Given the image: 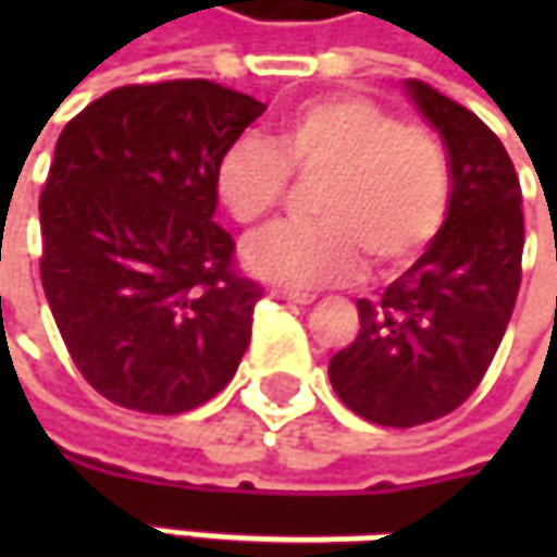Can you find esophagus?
<instances>
[{"mask_svg": "<svg viewBox=\"0 0 557 557\" xmlns=\"http://www.w3.org/2000/svg\"><path fill=\"white\" fill-rule=\"evenodd\" d=\"M272 297H278V300H285V304H300V307H307L315 300V294L310 290H290V288H272Z\"/></svg>", "mask_w": 557, "mask_h": 557, "instance_id": "obj_1", "label": "esophagus"}]
</instances>
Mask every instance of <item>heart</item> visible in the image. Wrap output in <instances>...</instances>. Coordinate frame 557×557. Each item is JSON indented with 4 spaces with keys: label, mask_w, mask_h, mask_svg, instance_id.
<instances>
[{
    "label": "heart",
    "mask_w": 557,
    "mask_h": 557,
    "mask_svg": "<svg viewBox=\"0 0 557 557\" xmlns=\"http://www.w3.org/2000/svg\"><path fill=\"white\" fill-rule=\"evenodd\" d=\"M290 176L322 180L312 225H275L245 245L260 278L322 288L356 278L366 257L399 272L434 245L449 220L453 170L434 133L362 96L294 108L275 141L238 136L216 161V198L235 223L275 213Z\"/></svg>",
    "instance_id": "obj_1"
}]
</instances>
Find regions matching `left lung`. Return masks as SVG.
Segmentation results:
<instances>
[{
  "label": "left lung",
  "mask_w": 557,
  "mask_h": 557,
  "mask_svg": "<svg viewBox=\"0 0 557 557\" xmlns=\"http://www.w3.org/2000/svg\"><path fill=\"white\" fill-rule=\"evenodd\" d=\"M409 96L446 141L453 203L440 238L377 300H359V334L329 366L347 409L416 428L459 409L503 344L521 288V183L499 136L434 86Z\"/></svg>",
  "instance_id": "obj_1"
}]
</instances>
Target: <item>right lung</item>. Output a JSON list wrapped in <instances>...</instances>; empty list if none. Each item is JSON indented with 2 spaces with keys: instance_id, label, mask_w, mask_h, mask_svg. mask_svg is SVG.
Segmentation results:
<instances>
[{
  "instance_id": "right-lung-1",
  "label": "right lung",
  "mask_w": 557,
  "mask_h": 557,
  "mask_svg": "<svg viewBox=\"0 0 557 557\" xmlns=\"http://www.w3.org/2000/svg\"><path fill=\"white\" fill-rule=\"evenodd\" d=\"M263 111L210 79L129 83L58 136L39 275L79 374L123 409L180 416L238 372L263 288L213 223V173Z\"/></svg>"
}]
</instances>
